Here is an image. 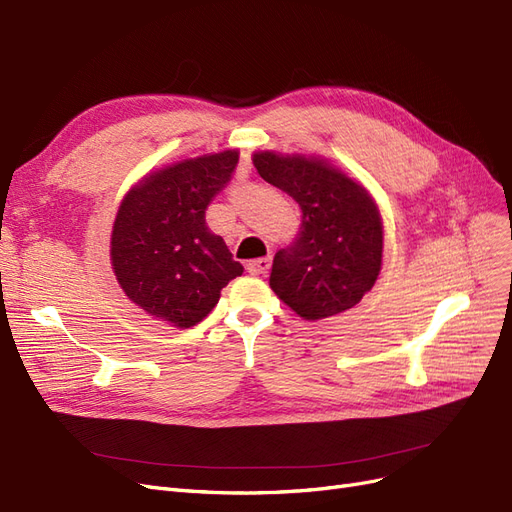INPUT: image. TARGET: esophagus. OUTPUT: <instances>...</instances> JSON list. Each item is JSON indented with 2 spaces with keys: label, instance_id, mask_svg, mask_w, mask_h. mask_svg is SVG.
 Returning <instances> with one entry per match:
<instances>
[{
  "label": "esophagus",
  "instance_id": "34e87169",
  "mask_svg": "<svg viewBox=\"0 0 512 512\" xmlns=\"http://www.w3.org/2000/svg\"><path fill=\"white\" fill-rule=\"evenodd\" d=\"M270 270V257H261V259H253L246 263V272L253 274V276H263L268 274Z\"/></svg>",
  "mask_w": 512,
  "mask_h": 512
}]
</instances>
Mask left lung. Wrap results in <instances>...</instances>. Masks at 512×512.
<instances>
[{"mask_svg": "<svg viewBox=\"0 0 512 512\" xmlns=\"http://www.w3.org/2000/svg\"><path fill=\"white\" fill-rule=\"evenodd\" d=\"M253 163L302 208L298 238L274 255L272 291L306 321L359 304L383 263V219L368 189L315 155L259 151Z\"/></svg>", "mask_w": 512, "mask_h": 512, "instance_id": "8db88e82", "label": "left lung"}]
</instances>
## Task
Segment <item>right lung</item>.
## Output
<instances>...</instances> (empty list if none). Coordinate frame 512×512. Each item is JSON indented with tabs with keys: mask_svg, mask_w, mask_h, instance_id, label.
<instances>
[{
	"mask_svg": "<svg viewBox=\"0 0 512 512\" xmlns=\"http://www.w3.org/2000/svg\"><path fill=\"white\" fill-rule=\"evenodd\" d=\"M238 151L176 161L131 187L112 225L110 261L146 315L187 329L210 315L244 268L206 225V208L232 178Z\"/></svg>",
	"mask_w": 512,
	"mask_h": 512,
	"instance_id": "1",
	"label": "right lung"
}]
</instances>
